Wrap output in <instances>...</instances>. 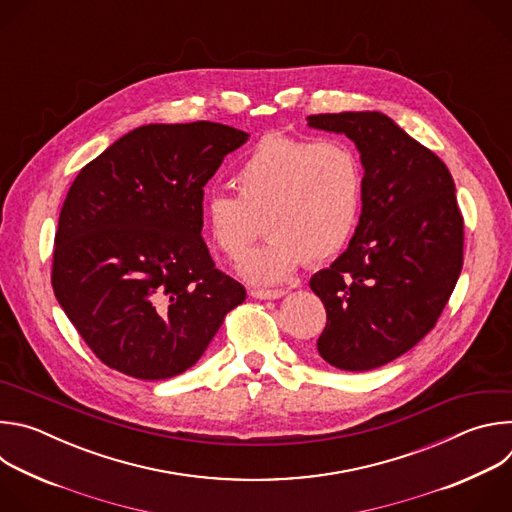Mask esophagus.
<instances>
[{
  "label": "esophagus",
  "mask_w": 512,
  "mask_h": 512,
  "mask_svg": "<svg viewBox=\"0 0 512 512\" xmlns=\"http://www.w3.org/2000/svg\"><path fill=\"white\" fill-rule=\"evenodd\" d=\"M287 294L285 289H251V296L257 300H277Z\"/></svg>",
  "instance_id": "esophagus-1"
}]
</instances>
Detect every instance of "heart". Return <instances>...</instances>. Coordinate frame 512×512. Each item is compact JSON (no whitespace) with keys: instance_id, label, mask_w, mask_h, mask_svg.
Returning a JSON list of instances; mask_svg holds the SVG:
<instances>
[{"instance_id":"b5f03b06","label":"heart","mask_w":512,"mask_h":512,"mask_svg":"<svg viewBox=\"0 0 512 512\" xmlns=\"http://www.w3.org/2000/svg\"><path fill=\"white\" fill-rule=\"evenodd\" d=\"M237 196L210 192L202 202L204 229L231 261L259 235L269 241L249 253L241 273L251 283L285 281L304 261L320 263L348 241L362 192L360 162L350 145L283 133L263 135L233 172Z\"/></svg>"}]
</instances>
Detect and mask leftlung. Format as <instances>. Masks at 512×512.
Listing matches in <instances>:
<instances>
[{
    "label": "left lung",
    "mask_w": 512,
    "mask_h": 512,
    "mask_svg": "<svg viewBox=\"0 0 512 512\" xmlns=\"http://www.w3.org/2000/svg\"><path fill=\"white\" fill-rule=\"evenodd\" d=\"M360 154L362 208L348 249L310 287L326 308L320 356L371 371L413 348L446 308L462 271L464 221L446 164L379 111L310 115Z\"/></svg>",
    "instance_id": "obj_1"
}]
</instances>
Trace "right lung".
<instances>
[{
    "label": "right lung",
    "instance_id": "obj_1",
    "mask_svg": "<svg viewBox=\"0 0 512 512\" xmlns=\"http://www.w3.org/2000/svg\"><path fill=\"white\" fill-rule=\"evenodd\" d=\"M247 139L212 121L141 125L72 182L52 287L107 367L141 381L176 377L245 302L202 241V188Z\"/></svg>",
    "mask_w": 512,
    "mask_h": 512
}]
</instances>
